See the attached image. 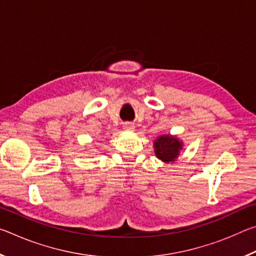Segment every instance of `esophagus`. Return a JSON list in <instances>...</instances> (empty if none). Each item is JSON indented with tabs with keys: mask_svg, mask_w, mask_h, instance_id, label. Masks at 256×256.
I'll list each match as a JSON object with an SVG mask.
<instances>
[{
	"mask_svg": "<svg viewBox=\"0 0 256 256\" xmlns=\"http://www.w3.org/2000/svg\"><path fill=\"white\" fill-rule=\"evenodd\" d=\"M123 128H124V130H126V131H133V130H134V124H132V123H125Z\"/></svg>",
	"mask_w": 256,
	"mask_h": 256,
	"instance_id": "34e87169",
	"label": "esophagus"
}]
</instances>
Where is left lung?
Segmentation results:
<instances>
[{"instance_id":"left-lung-1","label":"left lung","mask_w":256,"mask_h":256,"mask_svg":"<svg viewBox=\"0 0 256 256\" xmlns=\"http://www.w3.org/2000/svg\"><path fill=\"white\" fill-rule=\"evenodd\" d=\"M154 146L156 157L164 162H174L183 149V142L170 134L158 136Z\"/></svg>"}]
</instances>
